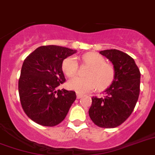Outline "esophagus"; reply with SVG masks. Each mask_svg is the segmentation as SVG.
<instances>
[{
	"label": "esophagus",
	"instance_id": "1",
	"mask_svg": "<svg viewBox=\"0 0 155 155\" xmlns=\"http://www.w3.org/2000/svg\"><path fill=\"white\" fill-rule=\"evenodd\" d=\"M76 97H77V99H80V98L83 97V95H82V94H80V93H77V94H76Z\"/></svg>",
	"mask_w": 155,
	"mask_h": 155
}]
</instances>
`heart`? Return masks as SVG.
Returning <instances> with one entry per match:
<instances>
[{"label":"heart","instance_id":"heart-1","mask_svg":"<svg viewBox=\"0 0 155 155\" xmlns=\"http://www.w3.org/2000/svg\"><path fill=\"white\" fill-rule=\"evenodd\" d=\"M82 62L90 66L86 72L87 76H76L71 79L68 83L69 88L84 94L97 87L99 89L106 88L112 84L115 70L113 64L105 62L104 56L96 52H88L82 56ZM78 69L79 64L75 56H68L63 60L62 70L67 76L72 77L75 75Z\"/></svg>","mask_w":155,"mask_h":155}]
</instances>
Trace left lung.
<instances>
[{
	"instance_id": "8db88e82",
	"label": "left lung",
	"mask_w": 155,
	"mask_h": 155,
	"mask_svg": "<svg viewBox=\"0 0 155 155\" xmlns=\"http://www.w3.org/2000/svg\"><path fill=\"white\" fill-rule=\"evenodd\" d=\"M99 53L111 61L115 75L104 98L92 97L89 116L99 127L114 128L124 123L134 110L140 91L141 74L134 59L123 51L109 49Z\"/></svg>"
}]
</instances>
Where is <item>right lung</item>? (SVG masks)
Masks as SVG:
<instances>
[{
    "mask_svg": "<svg viewBox=\"0 0 155 155\" xmlns=\"http://www.w3.org/2000/svg\"><path fill=\"white\" fill-rule=\"evenodd\" d=\"M75 51L56 45L41 46L24 60L19 78L21 107L28 118L45 127L65 119L76 99L74 91L57 90L65 82L63 60Z\"/></svg>",
    "mask_w": 155,
    "mask_h": 155,
    "instance_id": "1",
    "label": "right lung"
}]
</instances>
